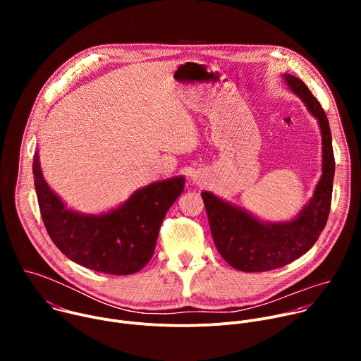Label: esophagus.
<instances>
[{
    "label": "esophagus",
    "instance_id": "esophagus-1",
    "mask_svg": "<svg viewBox=\"0 0 361 361\" xmlns=\"http://www.w3.org/2000/svg\"><path fill=\"white\" fill-rule=\"evenodd\" d=\"M200 178H201V177H200V176H194V177H192V180H194V183H197V184H200V181H201V180H200Z\"/></svg>",
    "mask_w": 361,
    "mask_h": 361
}]
</instances>
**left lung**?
<instances>
[{
	"label": "left lung",
	"instance_id": "1",
	"mask_svg": "<svg viewBox=\"0 0 361 361\" xmlns=\"http://www.w3.org/2000/svg\"><path fill=\"white\" fill-rule=\"evenodd\" d=\"M291 91L319 120L323 140V174L314 195L297 219L287 223H262L209 191H202L213 240L223 259L245 273L270 271L287 266L310 250L326 227L334 178V154L327 116L317 98L297 77L283 75Z\"/></svg>",
	"mask_w": 361,
	"mask_h": 361
}]
</instances>
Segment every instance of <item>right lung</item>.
Instances as JSON below:
<instances>
[{"label":"right lung","instance_id":"right-lung-1","mask_svg":"<svg viewBox=\"0 0 361 361\" xmlns=\"http://www.w3.org/2000/svg\"><path fill=\"white\" fill-rule=\"evenodd\" d=\"M32 174L41 219L53 243L74 263L114 276L134 274L151 260L161 223L185 184L183 177L152 183L118 209L88 216L67 209L51 191L39 169L38 152Z\"/></svg>","mask_w":361,"mask_h":361}]
</instances>
